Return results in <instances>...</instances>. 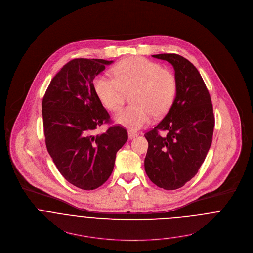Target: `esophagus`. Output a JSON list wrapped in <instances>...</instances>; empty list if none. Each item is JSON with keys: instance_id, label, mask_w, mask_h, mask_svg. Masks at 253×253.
Segmentation results:
<instances>
[{"instance_id": "esophagus-1", "label": "esophagus", "mask_w": 253, "mask_h": 253, "mask_svg": "<svg viewBox=\"0 0 253 253\" xmlns=\"http://www.w3.org/2000/svg\"><path fill=\"white\" fill-rule=\"evenodd\" d=\"M138 133L137 132H135V131H132V130H129V131H128V138H129V139L136 137Z\"/></svg>"}]
</instances>
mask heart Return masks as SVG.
<instances>
[{
  "label": "heart",
  "mask_w": 253,
  "mask_h": 253,
  "mask_svg": "<svg viewBox=\"0 0 253 253\" xmlns=\"http://www.w3.org/2000/svg\"><path fill=\"white\" fill-rule=\"evenodd\" d=\"M115 79L96 76L93 89L100 102L109 110L118 111L124 105L126 94L131 93L132 105L115 115L117 124L138 130L152 120L171 109L177 94L175 74L161 64L142 57L119 62L112 69Z\"/></svg>",
  "instance_id": "b5f03b06"
}]
</instances>
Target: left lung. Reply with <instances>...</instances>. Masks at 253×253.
I'll return each instance as SVG.
<instances>
[{"instance_id": "left-lung-1", "label": "left lung", "mask_w": 253, "mask_h": 253, "mask_svg": "<svg viewBox=\"0 0 253 253\" xmlns=\"http://www.w3.org/2000/svg\"><path fill=\"white\" fill-rule=\"evenodd\" d=\"M170 63L177 79V94L168 113L145 133L149 147L145 171L159 187L174 190L198 172L211 147L214 116L207 87L197 69L177 54L153 55ZM159 130L168 131L161 138Z\"/></svg>"}]
</instances>
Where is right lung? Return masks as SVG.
<instances>
[{
	"label": "right lung",
	"instance_id": "obj_1",
	"mask_svg": "<svg viewBox=\"0 0 253 253\" xmlns=\"http://www.w3.org/2000/svg\"><path fill=\"white\" fill-rule=\"evenodd\" d=\"M113 61L74 59L51 80L42 99L47 151L63 177L85 190L99 187L110 177L116 154L127 140L122 126L106 132L95 129L110 116L93 89V79Z\"/></svg>",
	"mask_w": 253,
	"mask_h": 253
}]
</instances>
